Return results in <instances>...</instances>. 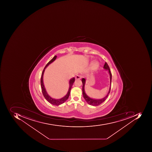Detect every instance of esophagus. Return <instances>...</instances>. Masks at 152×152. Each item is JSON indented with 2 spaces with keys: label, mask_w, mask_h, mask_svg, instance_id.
<instances>
[{
  "label": "esophagus",
  "mask_w": 152,
  "mask_h": 152,
  "mask_svg": "<svg viewBox=\"0 0 152 152\" xmlns=\"http://www.w3.org/2000/svg\"><path fill=\"white\" fill-rule=\"evenodd\" d=\"M81 78V76L80 75H77L75 77L76 80H80Z\"/></svg>",
  "instance_id": "34e87169"
}]
</instances>
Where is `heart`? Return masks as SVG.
Returning <instances> with one entry per match:
<instances>
[{
  "mask_svg": "<svg viewBox=\"0 0 152 152\" xmlns=\"http://www.w3.org/2000/svg\"><path fill=\"white\" fill-rule=\"evenodd\" d=\"M99 66V63L98 62H95L92 64V69L93 70H94L96 69Z\"/></svg>",
  "mask_w": 152,
  "mask_h": 152,
  "instance_id": "obj_1",
  "label": "heart"
}]
</instances>
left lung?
Returning a JSON list of instances; mask_svg holds the SVG:
<instances>
[{
	"label": "left lung",
	"mask_w": 152,
	"mask_h": 152,
	"mask_svg": "<svg viewBox=\"0 0 152 152\" xmlns=\"http://www.w3.org/2000/svg\"><path fill=\"white\" fill-rule=\"evenodd\" d=\"M104 69L105 70L108 71L109 74L110 75V86L109 90L108 93H107V95L100 99H95L92 98L90 97L87 94H86V91H85V89H84V87H85V84H86V80L85 78H83L82 80V82L83 83L82 86V92L83 95V98L86 101V102L89 105H92V106H98V105H100L101 104L105 101V99L107 98V97L108 96V94L110 93V88H111V78H112V75H111V72H110V69L109 66L107 64V63L105 62L104 64V66L103 67Z\"/></svg>",
	"instance_id": "1"
}]
</instances>
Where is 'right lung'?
<instances>
[{"instance_id": "obj_1", "label": "right lung", "mask_w": 152, "mask_h": 152, "mask_svg": "<svg viewBox=\"0 0 152 152\" xmlns=\"http://www.w3.org/2000/svg\"><path fill=\"white\" fill-rule=\"evenodd\" d=\"M57 56H55L53 59L50 61L48 63L46 66H45V68L42 71V76H41V88H42V92L43 95L44 97H45V99L47 100V101L49 102L50 103H51V104H53L54 105H60V104H62L64 103L69 98V96L70 93L71 89L72 87V84L74 83L75 81V77H72L71 79L69 81V90H68V93L65 95L64 97H62V98L59 99H54L52 98V97L50 96L48 94V92L46 91V88H45V86L44 85L43 83V75L44 72H45V69H46L47 66L52 64V63L57 58Z\"/></svg>"}]
</instances>
